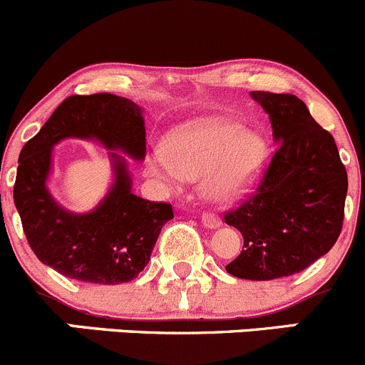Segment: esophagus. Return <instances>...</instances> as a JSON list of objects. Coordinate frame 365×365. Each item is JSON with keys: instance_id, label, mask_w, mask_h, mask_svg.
<instances>
[{"instance_id": "1", "label": "esophagus", "mask_w": 365, "mask_h": 365, "mask_svg": "<svg viewBox=\"0 0 365 365\" xmlns=\"http://www.w3.org/2000/svg\"><path fill=\"white\" fill-rule=\"evenodd\" d=\"M202 223H204V227H207V229H216V227L222 225V220H220L218 215L207 211L202 215Z\"/></svg>"}]
</instances>
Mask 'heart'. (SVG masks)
I'll list each match as a JSON object with an SVG mask.
<instances>
[{
    "mask_svg": "<svg viewBox=\"0 0 365 365\" xmlns=\"http://www.w3.org/2000/svg\"><path fill=\"white\" fill-rule=\"evenodd\" d=\"M268 158L264 140L232 122L178 133L170 153L156 149L149 170L167 190H179L187 179H204L207 195L232 200L261 178Z\"/></svg>",
    "mask_w": 365,
    "mask_h": 365,
    "instance_id": "1",
    "label": "heart"
}]
</instances>
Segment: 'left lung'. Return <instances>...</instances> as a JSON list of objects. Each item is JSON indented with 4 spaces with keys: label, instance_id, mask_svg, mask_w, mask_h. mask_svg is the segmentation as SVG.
Listing matches in <instances>:
<instances>
[{
    "label": "left lung",
    "instance_id": "left-lung-1",
    "mask_svg": "<svg viewBox=\"0 0 365 365\" xmlns=\"http://www.w3.org/2000/svg\"><path fill=\"white\" fill-rule=\"evenodd\" d=\"M268 113L277 150L254 195L225 212L243 236L241 254L225 266L247 280L304 272L337 241L344 220L348 174L334 136L293 93H250Z\"/></svg>",
    "mask_w": 365,
    "mask_h": 365
}]
</instances>
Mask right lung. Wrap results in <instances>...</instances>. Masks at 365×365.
Here are the masks:
<instances>
[{
  "label": "right lung",
  "instance_id": "obj_1",
  "mask_svg": "<svg viewBox=\"0 0 365 365\" xmlns=\"http://www.w3.org/2000/svg\"><path fill=\"white\" fill-rule=\"evenodd\" d=\"M63 138L97 140L142 161L147 150L142 108L113 93L67 97L23 147L14 184V202L38 261L81 282H131L149 262L163 225L174 218L172 205L131 193L128 163L111 153L115 181L101 204L85 215L63 209L48 190L53 147Z\"/></svg>",
  "mask_w": 365,
  "mask_h": 365
}]
</instances>
